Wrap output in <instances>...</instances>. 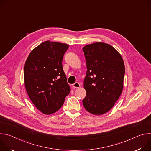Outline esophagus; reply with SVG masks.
Wrapping results in <instances>:
<instances>
[{"label":"esophagus","instance_id":"1","mask_svg":"<svg viewBox=\"0 0 151 151\" xmlns=\"http://www.w3.org/2000/svg\"><path fill=\"white\" fill-rule=\"evenodd\" d=\"M72 87L74 88H78L81 87V85L79 82H75V83L72 84Z\"/></svg>","mask_w":151,"mask_h":151}]
</instances>
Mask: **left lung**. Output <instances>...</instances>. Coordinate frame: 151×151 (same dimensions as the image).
Masks as SVG:
<instances>
[{
  "mask_svg": "<svg viewBox=\"0 0 151 151\" xmlns=\"http://www.w3.org/2000/svg\"><path fill=\"white\" fill-rule=\"evenodd\" d=\"M87 71L82 103L88 112L100 115L109 111L120 97L125 66L121 54L111 45L96 42L83 48Z\"/></svg>",
  "mask_w": 151,
  "mask_h": 151,
  "instance_id": "obj_1",
  "label": "left lung"
}]
</instances>
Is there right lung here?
Segmentation results:
<instances>
[{"mask_svg":"<svg viewBox=\"0 0 151 151\" xmlns=\"http://www.w3.org/2000/svg\"><path fill=\"white\" fill-rule=\"evenodd\" d=\"M68 48V44L47 40L34 48L26 61V90L33 104L44 114L58 111L70 91L62 66Z\"/></svg>","mask_w":151,"mask_h":151,"instance_id":"right-lung-1","label":"right lung"}]
</instances>
